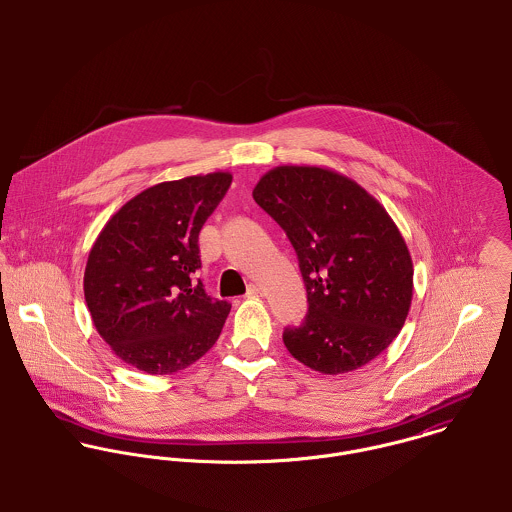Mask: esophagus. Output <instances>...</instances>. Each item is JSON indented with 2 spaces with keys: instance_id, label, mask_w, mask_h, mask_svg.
<instances>
[{
  "instance_id": "obj_1",
  "label": "esophagus",
  "mask_w": 512,
  "mask_h": 512,
  "mask_svg": "<svg viewBox=\"0 0 512 512\" xmlns=\"http://www.w3.org/2000/svg\"><path fill=\"white\" fill-rule=\"evenodd\" d=\"M246 295H248V297H258V295H262V286H258V284H250Z\"/></svg>"
}]
</instances>
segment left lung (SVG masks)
Instances as JSON below:
<instances>
[{
    "mask_svg": "<svg viewBox=\"0 0 512 512\" xmlns=\"http://www.w3.org/2000/svg\"><path fill=\"white\" fill-rule=\"evenodd\" d=\"M254 201L297 252L309 311L286 329L293 359L343 374L396 339L414 293L406 240L386 209L347 175L317 165H280L260 177Z\"/></svg>",
    "mask_w": 512,
    "mask_h": 512,
    "instance_id": "left-lung-1",
    "label": "left lung"
}]
</instances>
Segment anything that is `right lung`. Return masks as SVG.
Instances as JSON below:
<instances>
[{"label": "right lung", "mask_w": 512, "mask_h": 512, "mask_svg": "<svg viewBox=\"0 0 512 512\" xmlns=\"http://www.w3.org/2000/svg\"><path fill=\"white\" fill-rule=\"evenodd\" d=\"M215 171L163 181L130 199L100 230L84 268L92 323L114 355L147 374H173L219 339L230 303L205 293L199 232L228 191Z\"/></svg>", "instance_id": "obj_1"}]
</instances>
